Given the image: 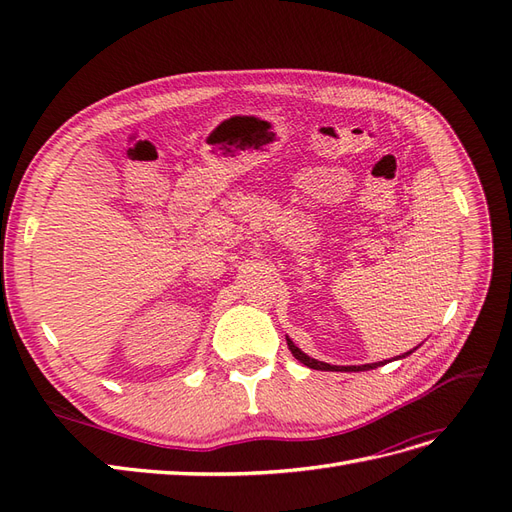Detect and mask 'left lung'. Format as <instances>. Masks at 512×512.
<instances>
[{
	"instance_id": "1",
	"label": "left lung",
	"mask_w": 512,
	"mask_h": 512,
	"mask_svg": "<svg viewBox=\"0 0 512 512\" xmlns=\"http://www.w3.org/2000/svg\"><path fill=\"white\" fill-rule=\"evenodd\" d=\"M288 348H290V352H292V356H294V359H297V361H301L303 365H307V367H312V369H320V371H365V369H376V367H380V365H384L382 361L380 363H369V365H359V367H356V365H352V367H337V365H329V363H322V361H316V359H312V356H307L305 352H301L297 346H294L292 342H290V339H288ZM412 352V350H410ZM410 352H406L404 356H408Z\"/></svg>"
}]
</instances>
